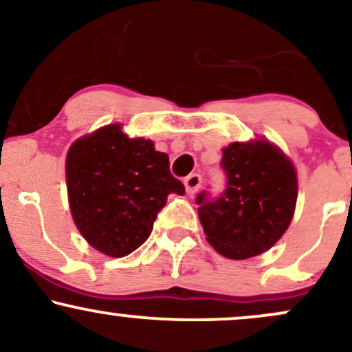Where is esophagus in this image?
<instances>
[{"instance_id":"esophagus-1","label":"esophagus","mask_w":352,"mask_h":352,"mask_svg":"<svg viewBox=\"0 0 352 352\" xmlns=\"http://www.w3.org/2000/svg\"><path fill=\"white\" fill-rule=\"evenodd\" d=\"M184 184L188 195H193V193L201 187V175L200 173H192V175H188L187 179L184 180Z\"/></svg>"}]
</instances>
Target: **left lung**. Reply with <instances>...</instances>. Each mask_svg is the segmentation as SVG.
Instances as JSON below:
<instances>
[{"label":"left lung","mask_w":352,"mask_h":352,"mask_svg":"<svg viewBox=\"0 0 352 352\" xmlns=\"http://www.w3.org/2000/svg\"><path fill=\"white\" fill-rule=\"evenodd\" d=\"M221 168L227 187L217 199L197 195L208 243L230 260H246L270 250L292 223L298 199L294 165L263 139L225 147Z\"/></svg>","instance_id":"obj_1"}]
</instances>
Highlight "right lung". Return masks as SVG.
Masks as SVG:
<instances>
[{
  "label": "right lung",
  "mask_w": 352,
  "mask_h": 352,
  "mask_svg": "<svg viewBox=\"0 0 352 352\" xmlns=\"http://www.w3.org/2000/svg\"><path fill=\"white\" fill-rule=\"evenodd\" d=\"M66 184L80 235L112 258L139 248L167 197L185 193L170 173L167 153L155 151L152 140L129 139L120 124L100 127L71 145Z\"/></svg>",
  "instance_id": "add662e5"
}]
</instances>
